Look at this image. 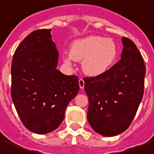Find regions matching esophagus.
I'll return each mask as SVG.
<instances>
[{
    "instance_id": "34e87169",
    "label": "esophagus",
    "mask_w": 154,
    "mask_h": 154,
    "mask_svg": "<svg viewBox=\"0 0 154 154\" xmlns=\"http://www.w3.org/2000/svg\"><path fill=\"white\" fill-rule=\"evenodd\" d=\"M84 85H85V82H84V80H83L82 78L79 79V86H80V88H84Z\"/></svg>"
}]
</instances>
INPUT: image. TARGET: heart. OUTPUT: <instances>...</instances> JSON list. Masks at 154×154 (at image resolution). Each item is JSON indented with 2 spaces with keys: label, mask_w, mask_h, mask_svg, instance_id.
<instances>
[{
  "label": "heart",
  "mask_w": 154,
  "mask_h": 154,
  "mask_svg": "<svg viewBox=\"0 0 154 154\" xmlns=\"http://www.w3.org/2000/svg\"><path fill=\"white\" fill-rule=\"evenodd\" d=\"M118 46L112 40L91 36L72 44L70 55L63 56L67 64L72 60L82 61V70L87 76L99 77L112 68L118 59Z\"/></svg>",
  "instance_id": "obj_1"
}]
</instances>
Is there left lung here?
Listing matches in <instances>:
<instances>
[{"instance_id": "8db88e82", "label": "left lung", "mask_w": 154, "mask_h": 154, "mask_svg": "<svg viewBox=\"0 0 154 154\" xmlns=\"http://www.w3.org/2000/svg\"><path fill=\"white\" fill-rule=\"evenodd\" d=\"M122 59L99 77H84L87 120L94 131L114 136L131 123L144 94L145 65L131 40L122 37Z\"/></svg>"}]
</instances>
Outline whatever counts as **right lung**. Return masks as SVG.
<instances>
[{
    "label": "right lung",
    "mask_w": 154,
    "mask_h": 154,
    "mask_svg": "<svg viewBox=\"0 0 154 154\" xmlns=\"http://www.w3.org/2000/svg\"><path fill=\"white\" fill-rule=\"evenodd\" d=\"M51 31L39 29L26 36L11 66V97L17 112L25 127L41 135L58 128L79 91L77 76L56 68L59 52Z\"/></svg>",
    "instance_id": "1"
}]
</instances>
